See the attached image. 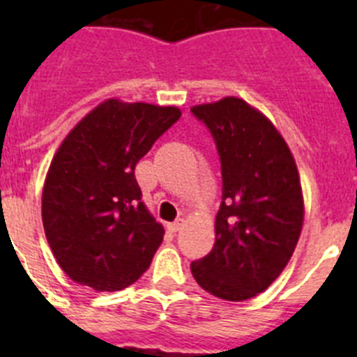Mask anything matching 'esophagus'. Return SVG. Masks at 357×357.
<instances>
[{
    "instance_id": "1",
    "label": "esophagus",
    "mask_w": 357,
    "mask_h": 357,
    "mask_svg": "<svg viewBox=\"0 0 357 357\" xmlns=\"http://www.w3.org/2000/svg\"><path fill=\"white\" fill-rule=\"evenodd\" d=\"M184 223H185L184 218H178L176 222L168 223V230H169V232H178V230H181L182 227H184Z\"/></svg>"
}]
</instances>
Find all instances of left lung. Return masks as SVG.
Here are the masks:
<instances>
[{
    "label": "left lung",
    "instance_id": "obj_1",
    "mask_svg": "<svg viewBox=\"0 0 357 357\" xmlns=\"http://www.w3.org/2000/svg\"><path fill=\"white\" fill-rule=\"evenodd\" d=\"M216 141L223 202L216 241L191 263L195 280L230 302L263 293L291 259L304 223L301 176L288 143L266 116L241 98L191 107Z\"/></svg>",
    "mask_w": 357,
    "mask_h": 357
}]
</instances>
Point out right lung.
Wrapping results in <instances>:
<instances>
[{
  "mask_svg": "<svg viewBox=\"0 0 357 357\" xmlns=\"http://www.w3.org/2000/svg\"><path fill=\"white\" fill-rule=\"evenodd\" d=\"M181 109L109 98L71 128L43 188V225L56 263L77 284L119 291L139 279L162 243L134 169Z\"/></svg>",
  "mask_w": 357,
  "mask_h": 357,
  "instance_id": "add662e5",
  "label": "right lung"
}]
</instances>
